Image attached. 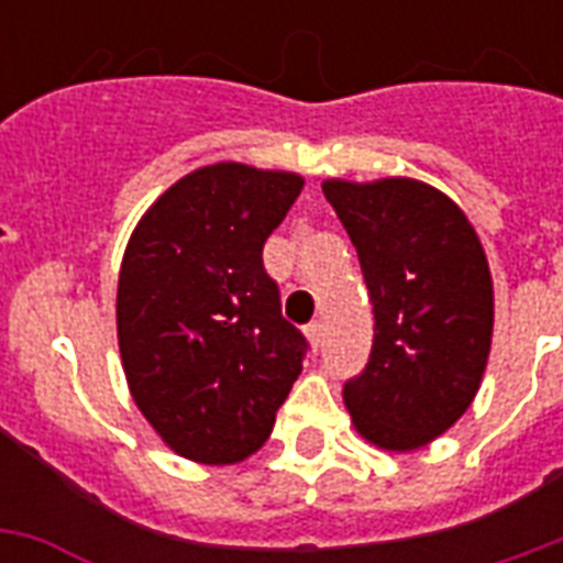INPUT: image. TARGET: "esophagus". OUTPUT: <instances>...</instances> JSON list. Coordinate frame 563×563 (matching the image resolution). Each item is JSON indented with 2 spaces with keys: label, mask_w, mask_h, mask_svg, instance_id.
I'll use <instances>...</instances> for the list:
<instances>
[{
  "label": "esophagus",
  "mask_w": 563,
  "mask_h": 563,
  "mask_svg": "<svg viewBox=\"0 0 563 563\" xmlns=\"http://www.w3.org/2000/svg\"><path fill=\"white\" fill-rule=\"evenodd\" d=\"M307 335H309V342H312V347H321L324 344V324L321 321H312V324H307Z\"/></svg>",
  "instance_id": "esophagus-1"
}]
</instances>
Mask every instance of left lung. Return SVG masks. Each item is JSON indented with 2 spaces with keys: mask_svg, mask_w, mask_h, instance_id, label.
Instances as JSON below:
<instances>
[{
  "mask_svg": "<svg viewBox=\"0 0 563 563\" xmlns=\"http://www.w3.org/2000/svg\"><path fill=\"white\" fill-rule=\"evenodd\" d=\"M321 189L374 307V344L362 374L344 383V402L371 444L423 446L462 418L485 374L494 289L482 242L464 212L420 180Z\"/></svg>",
  "mask_w": 563,
  "mask_h": 563,
  "instance_id": "1",
  "label": "left lung"
}]
</instances>
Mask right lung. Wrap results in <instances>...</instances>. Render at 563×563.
Returning a JSON list of instances; mask_svg holds the SVG:
<instances>
[{
    "label": "right lung",
    "instance_id": "obj_1",
    "mask_svg": "<svg viewBox=\"0 0 563 563\" xmlns=\"http://www.w3.org/2000/svg\"><path fill=\"white\" fill-rule=\"evenodd\" d=\"M303 180L216 163L157 198L128 242L119 351L148 423L175 453L233 464L265 444L309 342L283 318L263 245Z\"/></svg>",
    "mask_w": 563,
    "mask_h": 563
}]
</instances>
